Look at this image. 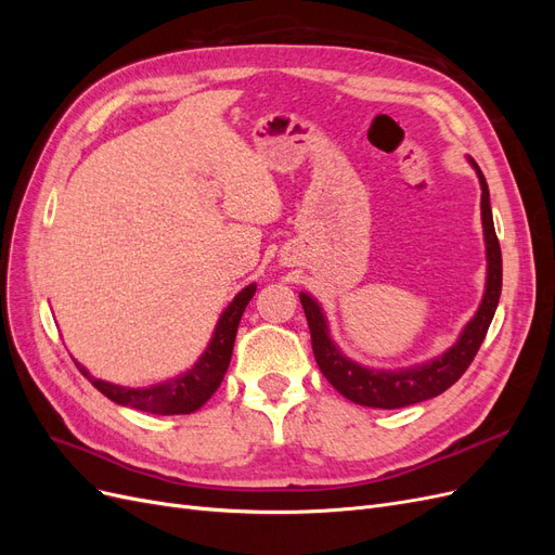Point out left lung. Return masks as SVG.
Wrapping results in <instances>:
<instances>
[{"label":"left lung","mask_w":555,"mask_h":555,"mask_svg":"<svg viewBox=\"0 0 555 555\" xmlns=\"http://www.w3.org/2000/svg\"><path fill=\"white\" fill-rule=\"evenodd\" d=\"M473 166L479 188H481V227H483V245H486V287L481 304L475 317L463 326L461 335L440 357L428 359L424 363H414L408 367H367L349 357L343 354V349L333 343L326 314L317 300L300 292V306L306 310V319L312 335V351L319 371L333 384L335 391H340L347 400L357 402L363 408H377V410H398L414 405L428 398L444 393L451 384H456L461 375L473 363L475 354L479 351L486 331H489L493 314L502 292V255L500 243L493 227V212H491V194L489 184L477 162L467 157Z\"/></svg>","instance_id":"obj_1"}]
</instances>
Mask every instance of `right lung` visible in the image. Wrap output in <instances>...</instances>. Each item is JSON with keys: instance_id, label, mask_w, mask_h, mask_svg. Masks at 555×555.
<instances>
[{"instance_id": "add662e5", "label": "right lung", "mask_w": 555, "mask_h": 555, "mask_svg": "<svg viewBox=\"0 0 555 555\" xmlns=\"http://www.w3.org/2000/svg\"><path fill=\"white\" fill-rule=\"evenodd\" d=\"M257 284L251 282L245 289H241L233 296L227 310L220 314L212 331V338L206 347L204 354L190 367L188 373H180L171 379L141 386V389H131V386H120L106 379L94 377L86 365H78V371L86 375L96 391H102L108 400L117 402V405H127L150 414H192L198 408H204L210 400V396L217 391V386L222 384L227 367L233 354V340H236L241 317L249 304V298L255 296Z\"/></svg>"}]
</instances>
